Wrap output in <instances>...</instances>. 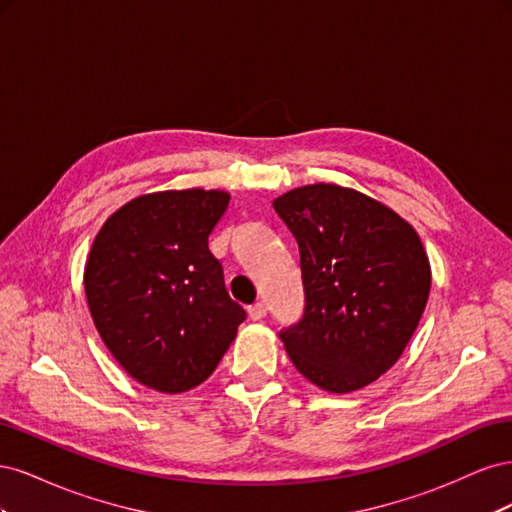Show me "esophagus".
<instances>
[{
    "instance_id": "obj_1",
    "label": "esophagus",
    "mask_w": 512,
    "mask_h": 512,
    "mask_svg": "<svg viewBox=\"0 0 512 512\" xmlns=\"http://www.w3.org/2000/svg\"><path fill=\"white\" fill-rule=\"evenodd\" d=\"M247 314H250V318H252V320H262V318L267 316V305L262 303V301H258V303H254V305L247 307Z\"/></svg>"
}]
</instances>
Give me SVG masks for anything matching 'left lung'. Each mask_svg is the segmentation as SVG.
Here are the masks:
<instances>
[{
	"instance_id": "1",
	"label": "left lung",
	"mask_w": 512,
	"mask_h": 512,
	"mask_svg": "<svg viewBox=\"0 0 512 512\" xmlns=\"http://www.w3.org/2000/svg\"><path fill=\"white\" fill-rule=\"evenodd\" d=\"M299 243L305 309L280 333L301 374L350 393L389 371L406 350L431 288L416 230L378 200L314 183L273 200Z\"/></svg>"
}]
</instances>
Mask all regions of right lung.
Listing matches in <instances>:
<instances>
[{"label":"right lung","instance_id":"obj_1","mask_svg":"<svg viewBox=\"0 0 512 512\" xmlns=\"http://www.w3.org/2000/svg\"><path fill=\"white\" fill-rule=\"evenodd\" d=\"M228 203V192L200 188L138 196L91 245V318L117 363L149 389L183 393L205 382L245 320L209 252Z\"/></svg>","mask_w":512,"mask_h":512}]
</instances>
